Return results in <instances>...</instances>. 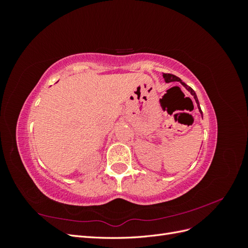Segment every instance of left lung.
<instances>
[{"mask_svg":"<svg viewBox=\"0 0 248 248\" xmlns=\"http://www.w3.org/2000/svg\"><path fill=\"white\" fill-rule=\"evenodd\" d=\"M163 78H164V80H166V82H172V81H179V82H181V85L187 90V91L190 92V94L193 96L194 100H196V102H197V104H198V108H199V110H200V112H201V115L202 116V109H201V107H200V103H199V99H198V97H197V94H196V92H194L193 90H192L189 86H187V85L185 84V82H183V81L181 80V78H179L178 77L174 76V74H170V73H163Z\"/></svg>","mask_w":248,"mask_h":248,"instance_id":"1","label":"left lung"}]
</instances>
